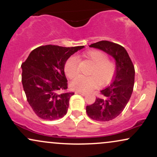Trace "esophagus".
Wrapping results in <instances>:
<instances>
[{
    "label": "esophagus",
    "mask_w": 157,
    "mask_h": 157,
    "mask_svg": "<svg viewBox=\"0 0 157 157\" xmlns=\"http://www.w3.org/2000/svg\"><path fill=\"white\" fill-rule=\"evenodd\" d=\"M75 93H76V94H79L82 95V96H85V95L87 94H86V93H85V92H82V91H76V92H75Z\"/></svg>",
    "instance_id": "34e87169"
}]
</instances>
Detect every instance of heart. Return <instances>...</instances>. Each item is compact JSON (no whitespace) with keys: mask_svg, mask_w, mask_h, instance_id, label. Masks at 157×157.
<instances>
[{"mask_svg":"<svg viewBox=\"0 0 157 157\" xmlns=\"http://www.w3.org/2000/svg\"><path fill=\"white\" fill-rule=\"evenodd\" d=\"M84 57L89 60L93 66L89 71L91 76H80L75 77L70 83L73 90L82 92H88L100 84L108 83L112 79L114 73V65L108 60V55L100 50H91L86 52ZM79 60L76 57H71L66 60L64 71L66 76L73 78L78 73Z\"/></svg>","mask_w":157,"mask_h":157,"instance_id":"obj_1","label":"heart"}]
</instances>
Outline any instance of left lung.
I'll use <instances>...</instances> for the list:
<instances>
[{
	"instance_id": "obj_1",
	"label": "left lung",
	"mask_w": 157,
	"mask_h": 157,
	"mask_svg": "<svg viewBox=\"0 0 157 157\" xmlns=\"http://www.w3.org/2000/svg\"><path fill=\"white\" fill-rule=\"evenodd\" d=\"M102 50L115 60L116 71L111 83L100 91L102 97L86 106L88 116L94 120L106 122L120 115L130 100L134 85L135 70L125 48L107 40L90 45Z\"/></svg>"
}]
</instances>
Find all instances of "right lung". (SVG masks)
I'll return each instance as SVG.
<instances>
[{
	"mask_svg": "<svg viewBox=\"0 0 157 157\" xmlns=\"http://www.w3.org/2000/svg\"><path fill=\"white\" fill-rule=\"evenodd\" d=\"M83 48L40 46L32 51L21 65L27 101L40 118L54 120L66 114L69 99L75 93L66 91L64 66L71 55Z\"/></svg>",
	"mask_w": 157,
	"mask_h": 157,
	"instance_id": "1",
	"label": "right lung"
}]
</instances>
